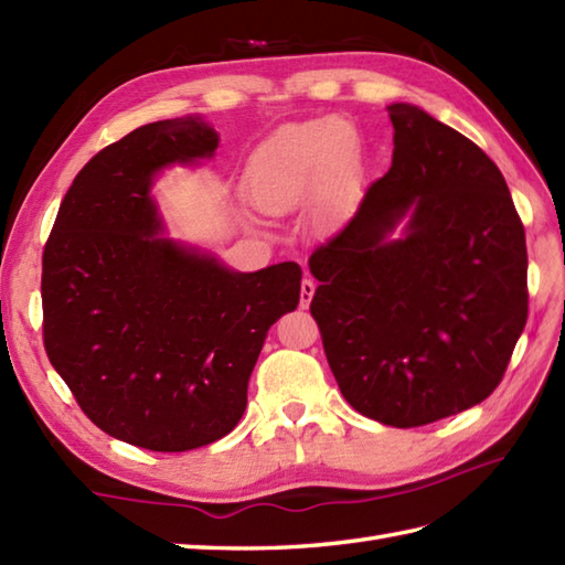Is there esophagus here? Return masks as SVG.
<instances>
[{
  "instance_id": "esophagus-1",
  "label": "esophagus",
  "mask_w": 565,
  "mask_h": 565,
  "mask_svg": "<svg viewBox=\"0 0 565 565\" xmlns=\"http://www.w3.org/2000/svg\"><path fill=\"white\" fill-rule=\"evenodd\" d=\"M313 294H316V281L306 276L301 281V308H308L310 301H313Z\"/></svg>"
}]
</instances>
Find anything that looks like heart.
<instances>
[{"mask_svg":"<svg viewBox=\"0 0 565 565\" xmlns=\"http://www.w3.org/2000/svg\"><path fill=\"white\" fill-rule=\"evenodd\" d=\"M354 154L350 128L334 118L286 126L252 154L247 191L259 209L286 213L318 186L320 203L332 209L352 184Z\"/></svg>","mask_w":565,"mask_h":565,"instance_id":"b5f03b06","label":"heart"}]
</instances>
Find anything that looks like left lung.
Returning a JSON list of instances; mask_svg holds the SVG:
<instances>
[{"mask_svg": "<svg viewBox=\"0 0 565 565\" xmlns=\"http://www.w3.org/2000/svg\"><path fill=\"white\" fill-rule=\"evenodd\" d=\"M388 116L391 170L308 259L310 316L356 413L423 427L505 376L530 310L526 243L505 177L473 140L411 104Z\"/></svg>", "mask_w": 565, "mask_h": 565, "instance_id": "obj_1", "label": "left lung"}]
</instances>
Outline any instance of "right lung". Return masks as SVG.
<instances>
[{
  "label": "right lung",
  "instance_id": "obj_1",
  "mask_svg": "<svg viewBox=\"0 0 565 565\" xmlns=\"http://www.w3.org/2000/svg\"><path fill=\"white\" fill-rule=\"evenodd\" d=\"M215 148L199 116L136 128L82 167L43 249L45 354L82 413L140 449L225 437L267 330L301 296L296 262L239 274L158 235L154 172Z\"/></svg>",
  "mask_w": 565,
  "mask_h": 565
}]
</instances>
